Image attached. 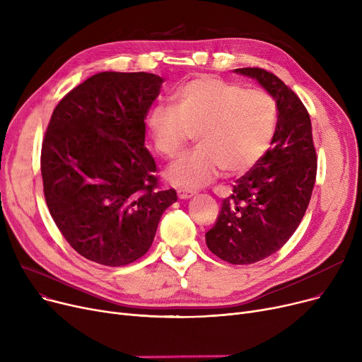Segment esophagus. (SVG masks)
<instances>
[{
  "instance_id": "obj_1",
  "label": "esophagus",
  "mask_w": 362,
  "mask_h": 362,
  "mask_svg": "<svg viewBox=\"0 0 362 362\" xmlns=\"http://www.w3.org/2000/svg\"><path fill=\"white\" fill-rule=\"evenodd\" d=\"M195 194H197L195 189H186V187H180L179 191H177V195H179V198H182V199H187V198H191V197H194Z\"/></svg>"
}]
</instances>
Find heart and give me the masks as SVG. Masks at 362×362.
<instances>
[{
  "instance_id": "b5f03b06",
  "label": "heart",
  "mask_w": 362,
  "mask_h": 362,
  "mask_svg": "<svg viewBox=\"0 0 362 362\" xmlns=\"http://www.w3.org/2000/svg\"><path fill=\"white\" fill-rule=\"evenodd\" d=\"M152 144L165 160H175L197 133L199 146L170 168L179 186H199L224 170L239 176L267 154L277 126L270 93L245 89L214 76L185 83L175 104L158 105L146 120Z\"/></svg>"
}]
</instances>
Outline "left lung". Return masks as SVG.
<instances>
[{
    "label": "left lung",
    "mask_w": 362,
    "mask_h": 362,
    "mask_svg": "<svg viewBox=\"0 0 362 362\" xmlns=\"http://www.w3.org/2000/svg\"><path fill=\"white\" fill-rule=\"evenodd\" d=\"M259 82L277 105V126L262 160L236 180L217 223L205 233L208 250L230 264H254L277 252L305 214L317 176L310 114L276 74L236 69Z\"/></svg>",
    "instance_id": "8db88e82"
}]
</instances>
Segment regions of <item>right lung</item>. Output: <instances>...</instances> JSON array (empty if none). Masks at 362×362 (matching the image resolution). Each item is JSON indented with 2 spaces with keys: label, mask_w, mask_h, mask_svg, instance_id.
<instances>
[{
  "label": "right lung",
  "mask_w": 362,
  "mask_h": 362,
  "mask_svg": "<svg viewBox=\"0 0 362 362\" xmlns=\"http://www.w3.org/2000/svg\"><path fill=\"white\" fill-rule=\"evenodd\" d=\"M157 74L103 71L73 88L54 108L41 149L49 214L71 248L120 267L146 254L165 208L145 148V119L158 97Z\"/></svg>",
  "instance_id": "add662e5"
}]
</instances>
